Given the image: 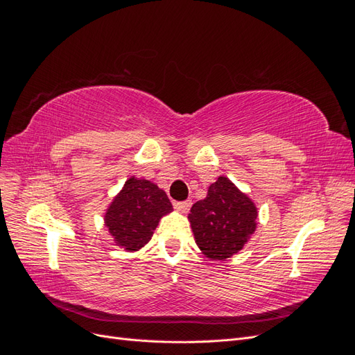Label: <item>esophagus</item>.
I'll use <instances>...</instances> for the list:
<instances>
[{"mask_svg":"<svg viewBox=\"0 0 355 355\" xmlns=\"http://www.w3.org/2000/svg\"><path fill=\"white\" fill-rule=\"evenodd\" d=\"M191 204L192 201L191 200H187V201H176L173 206L178 211H182V213H187L189 209H191Z\"/></svg>","mask_w":355,"mask_h":355,"instance_id":"esophagus-1","label":"esophagus"}]
</instances>
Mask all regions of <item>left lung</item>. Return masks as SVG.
<instances>
[{
  "mask_svg": "<svg viewBox=\"0 0 355 355\" xmlns=\"http://www.w3.org/2000/svg\"><path fill=\"white\" fill-rule=\"evenodd\" d=\"M201 253L211 261H225L239 253L256 231L257 207L232 182L219 176L207 197L188 214Z\"/></svg>",
  "mask_w": 355,
  "mask_h": 355,
  "instance_id": "1",
  "label": "left lung"
}]
</instances>
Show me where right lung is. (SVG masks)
I'll return each mask as SVG.
<instances>
[{"mask_svg":"<svg viewBox=\"0 0 355 355\" xmlns=\"http://www.w3.org/2000/svg\"><path fill=\"white\" fill-rule=\"evenodd\" d=\"M173 210L163 189L151 180L132 176L105 213V225L116 245L137 252L151 240L159 219Z\"/></svg>","mask_w":355,"mask_h":355,"instance_id":"add662e5","label":"right lung"}]
</instances>
